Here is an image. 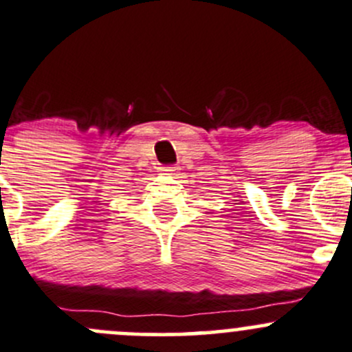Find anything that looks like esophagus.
Returning a JSON list of instances; mask_svg holds the SVG:
<instances>
[{
  "label": "esophagus",
  "instance_id": "1",
  "mask_svg": "<svg viewBox=\"0 0 352 352\" xmlns=\"http://www.w3.org/2000/svg\"><path fill=\"white\" fill-rule=\"evenodd\" d=\"M175 170H179V168L175 167V165H165V167H160V172L167 173V175H172V173L175 172Z\"/></svg>",
  "mask_w": 352,
  "mask_h": 352
}]
</instances>
